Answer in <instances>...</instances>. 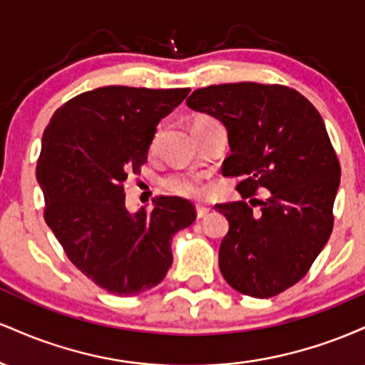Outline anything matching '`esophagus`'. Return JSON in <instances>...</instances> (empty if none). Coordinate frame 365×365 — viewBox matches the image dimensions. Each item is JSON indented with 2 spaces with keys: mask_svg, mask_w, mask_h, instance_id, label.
Instances as JSON below:
<instances>
[{
  "mask_svg": "<svg viewBox=\"0 0 365 365\" xmlns=\"http://www.w3.org/2000/svg\"><path fill=\"white\" fill-rule=\"evenodd\" d=\"M195 211H197V217H199V220H202V217H206L207 215H209V211H211V207H207V206H197L195 207Z\"/></svg>",
  "mask_w": 365,
  "mask_h": 365,
  "instance_id": "1",
  "label": "esophagus"
}]
</instances>
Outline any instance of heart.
<instances>
[{
  "instance_id": "b5f03b06",
  "label": "heart",
  "mask_w": 365,
  "mask_h": 365,
  "mask_svg": "<svg viewBox=\"0 0 365 365\" xmlns=\"http://www.w3.org/2000/svg\"><path fill=\"white\" fill-rule=\"evenodd\" d=\"M212 121H217V120L212 118V116L206 115V113L195 115L194 118H192V123H190L192 132H194L195 128L204 127V125L212 123ZM159 135H161V132L156 130V132L153 133V137H150V140H149V153L150 154H153L158 148ZM161 185L166 192H170V194H173V195L187 197V199H195V197H199L200 194H202L204 178H202V175L195 173V171H177V173H171V175H168V177L163 178Z\"/></svg>"
}]
</instances>
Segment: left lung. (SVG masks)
<instances>
[{"instance_id": "1", "label": "left lung", "mask_w": 365, "mask_h": 365, "mask_svg": "<svg viewBox=\"0 0 365 365\" xmlns=\"http://www.w3.org/2000/svg\"><path fill=\"white\" fill-rule=\"evenodd\" d=\"M187 104L223 121L232 149L223 175L240 178L242 200L216 204L230 223L221 274L255 299L288 290L333 232L341 168L319 111L292 87L255 82L197 89ZM259 187L270 190L267 200L255 199Z\"/></svg>"}]
</instances>
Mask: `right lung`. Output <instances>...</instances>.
Returning a JSON list of instances; mask_svg holds the SVG:
<instances>
[{
  "mask_svg": "<svg viewBox=\"0 0 365 365\" xmlns=\"http://www.w3.org/2000/svg\"><path fill=\"white\" fill-rule=\"evenodd\" d=\"M190 89L108 86L82 92L54 111L44 130L37 182L44 220L66 257L103 290L139 295L168 273L171 237L195 221L182 197H156L130 215L123 182L140 173L159 120Z\"/></svg>",
  "mask_w": 365,
  "mask_h": 365,
  "instance_id": "add662e5",
  "label": "right lung"
}]
</instances>
